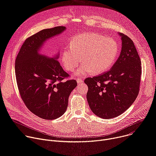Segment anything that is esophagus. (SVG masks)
Returning a JSON list of instances; mask_svg holds the SVG:
<instances>
[{
	"label": "esophagus",
	"mask_w": 156,
	"mask_h": 156,
	"mask_svg": "<svg viewBox=\"0 0 156 156\" xmlns=\"http://www.w3.org/2000/svg\"><path fill=\"white\" fill-rule=\"evenodd\" d=\"M76 81H77L78 84H80V83H83V80L81 79V78H77V79H76Z\"/></svg>",
	"instance_id": "obj_1"
}]
</instances>
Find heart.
I'll return each instance as SVG.
<instances>
[{
    "label": "heart",
    "mask_w": 156,
    "mask_h": 156,
    "mask_svg": "<svg viewBox=\"0 0 156 156\" xmlns=\"http://www.w3.org/2000/svg\"><path fill=\"white\" fill-rule=\"evenodd\" d=\"M70 47L62 54V60L66 70L73 72L80 63H84L76 72V75H85L93 72L102 73L114 63L119 54V45L112 37L98 33H86L74 37Z\"/></svg>",
    "instance_id": "obj_1"
}]
</instances>
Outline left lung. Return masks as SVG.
Returning a JSON list of instances; mask_svg holds the SVG:
<instances>
[{
  "label": "left lung",
  "mask_w": 156,
  "mask_h": 156,
  "mask_svg": "<svg viewBox=\"0 0 156 156\" xmlns=\"http://www.w3.org/2000/svg\"><path fill=\"white\" fill-rule=\"evenodd\" d=\"M122 50L109 71L87 78V100L93 112L105 119L115 118L126 110L136 99L141 75V62L133 41L119 33Z\"/></svg>",
  "instance_id": "8db88e82"
}]
</instances>
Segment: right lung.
<instances>
[{
  "mask_svg": "<svg viewBox=\"0 0 156 156\" xmlns=\"http://www.w3.org/2000/svg\"><path fill=\"white\" fill-rule=\"evenodd\" d=\"M65 27L42 30L28 37L15 60L18 91L27 107L37 117L54 120L61 117L68 106L69 98L77 86L75 80L58 62L57 55L51 58L39 53L44 42L65 30Z\"/></svg>",
  "mask_w": 156,
  "mask_h": 156,
  "instance_id": "right-lung-1",
  "label": "right lung"
}]
</instances>
